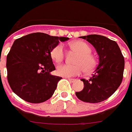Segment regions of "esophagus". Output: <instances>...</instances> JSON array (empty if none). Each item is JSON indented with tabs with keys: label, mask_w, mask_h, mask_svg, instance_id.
I'll list each match as a JSON object with an SVG mask.
<instances>
[{
	"label": "esophagus",
	"mask_w": 132,
	"mask_h": 132,
	"mask_svg": "<svg viewBox=\"0 0 132 132\" xmlns=\"http://www.w3.org/2000/svg\"><path fill=\"white\" fill-rule=\"evenodd\" d=\"M67 79L69 80L71 82H75V80H76L75 79H71V78H67Z\"/></svg>",
	"instance_id": "34e87169"
}]
</instances>
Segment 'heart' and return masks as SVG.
<instances>
[{"mask_svg":"<svg viewBox=\"0 0 132 132\" xmlns=\"http://www.w3.org/2000/svg\"><path fill=\"white\" fill-rule=\"evenodd\" d=\"M69 47L73 51L78 53L75 61V65H59L56 69L57 75L71 77L80 75L83 70L85 72H90L94 69L96 65V60L91 54L92 49L88 44L82 41H75L69 44ZM50 56L55 63L61 62L65 56V51L63 45L61 44L56 45L51 50Z\"/></svg>","mask_w":132,"mask_h":132,"instance_id":"b5f03b06","label":"heart"}]
</instances>
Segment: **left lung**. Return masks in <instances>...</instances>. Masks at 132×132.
Masks as SVG:
<instances>
[{
  "label": "left lung",
  "instance_id": "left-lung-1",
  "mask_svg": "<svg viewBox=\"0 0 132 132\" xmlns=\"http://www.w3.org/2000/svg\"><path fill=\"white\" fill-rule=\"evenodd\" d=\"M95 47L99 63L89 80L81 79L84 88L76 92L81 101L98 103L111 96L121 84L124 70V57L115 41L101 35L80 36Z\"/></svg>",
  "mask_w": 132,
  "mask_h": 132
}]
</instances>
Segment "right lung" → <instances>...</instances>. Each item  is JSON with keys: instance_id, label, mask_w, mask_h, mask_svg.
<instances>
[{"instance_id": "right-lung-1", "label": "right lung", "mask_w": 132, "mask_h": 132, "mask_svg": "<svg viewBox=\"0 0 132 132\" xmlns=\"http://www.w3.org/2000/svg\"><path fill=\"white\" fill-rule=\"evenodd\" d=\"M67 37L34 33L16 39L6 57L7 79L14 93L30 103H42L53 95L61 77L55 69L50 52Z\"/></svg>"}]
</instances>
